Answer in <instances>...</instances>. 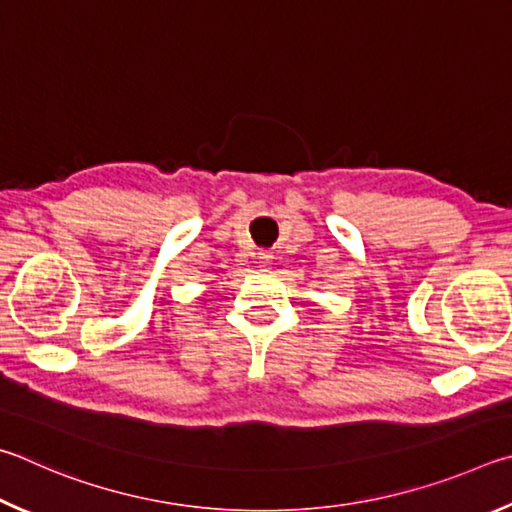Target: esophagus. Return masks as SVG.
I'll list each match as a JSON object with an SVG mask.
<instances>
[{
    "mask_svg": "<svg viewBox=\"0 0 512 512\" xmlns=\"http://www.w3.org/2000/svg\"><path fill=\"white\" fill-rule=\"evenodd\" d=\"M256 258H258V263H263V265H267L272 261V251H267V249H261L256 254Z\"/></svg>",
    "mask_w": 512,
    "mask_h": 512,
    "instance_id": "obj_1",
    "label": "esophagus"
}]
</instances>
